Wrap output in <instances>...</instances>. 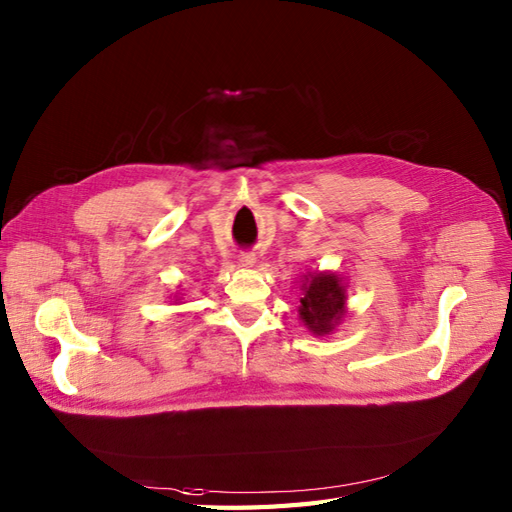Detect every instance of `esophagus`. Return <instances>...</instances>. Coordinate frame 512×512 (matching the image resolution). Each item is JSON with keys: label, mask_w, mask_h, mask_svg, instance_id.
Segmentation results:
<instances>
[{"label": "esophagus", "mask_w": 512, "mask_h": 512, "mask_svg": "<svg viewBox=\"0 0 512 512\" xmlns=\"http://www.w3.org/2000/svg\"><path fill=\"white\" fill-rule=\"evenodd\" d=\"M255 261H257L255 253H242V255L238 257V263H240L242 268H253V266H255Z\"/></svg>", "instance_id": "1"}]
</instances>
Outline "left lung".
Wrapping results in <instances>:
<instances>
[{"instance_id": "8db88e82", "label": "left lung", "mask_w": 512, "mask_h": 512, "mask_svg": "<svg viewBox=\"0 0 512 512\" xmlns=\"http://www.w3.org/2000/svg\"><path fill=\"white\" fill-rule=\"evenodd\" d=\"M300 319L315 336L332 334L346 312V289L332 272H310L302 280Z\"/></svg>"}]
</instances>
